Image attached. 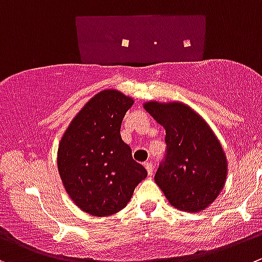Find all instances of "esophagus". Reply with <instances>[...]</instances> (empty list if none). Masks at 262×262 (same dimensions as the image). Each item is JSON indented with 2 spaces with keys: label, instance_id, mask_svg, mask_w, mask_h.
Returning <instances> with one entry per match:
<instances>
[{
  "label": "esophagus",
  "instance_id": "obj_1",
  "mask_svg": "<svg viewBox=\"0 0 262 262\" xmlns=\"http://www.w3.org/2000/svg\"><path fill=\"white\" fill-rule=\"evenodd\" d=\"M144 166H145L146 171H148V175H149V176H151V175H153V170H154V166H153V163H151V162H146V163L144 164Z\"/></svg>",
  "mask_w": 262,
  "mask_h": 262
}]
</instances>
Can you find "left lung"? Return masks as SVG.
<instances>
[{
	"instance_id": "left-lung-1",
	"label": "left lung",
	"mask_w": 262,
	"mask_h": 262,
	"mask_svg": "<svg viewBox=\"0 0 262 262\" xmlns=\"http://www.w3.org/2000/svg\"><path fill=\"white\" fill-rule=\"evenodd\" d=\"M166 129V153L154 180L175 208L196 212L208 207L226 180L225 154L207 123L181 103H145Z\"/></svg>"
}]
</instances>
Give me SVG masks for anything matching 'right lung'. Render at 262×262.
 Returning a JSON list of instances; mask_svg holds the SVG:
<instances>
[{
  "label": "right lung",
  "mask_w": 262,
  "mask_h": 262,
  "mask_svg": "<svg viewBox=\"0 0 262 262\" xmlns=\"http://www.w3.org/2000/svg\"><path fill=\"white\" fill-rule=\"evenodd\" d=\"M133 104V99L116 90L99 92L74 117L59 144L58 168L64 188L90 215L121 211L148 175L119 134Z\"/></svg>",
  "instance_id": "1"
}]
</instances>
